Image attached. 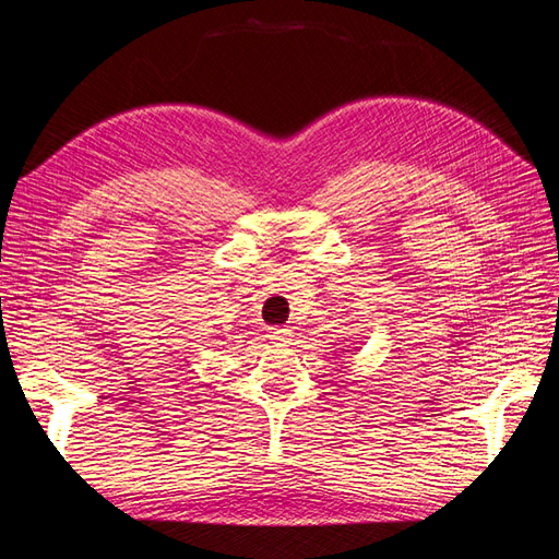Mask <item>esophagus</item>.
Masks as SVG:
<instances>
[{
  "mask_svg": "<svg viewBox=\"0 0 559 559\" xmlns=\"http://www.w3.org/2000/svg\"><path fill=\"white\" fill-rule=\"evenodd\" d=\"M267 337H270V341H273V343H289L292 341V329L289 326H273V329H270L267 331Z\"/></svg>",
  "mask_w": 559,
  "mask_h": 559,
  "instance_id": "obj_1",
  "label": "esophagus"
}]
</instances>
